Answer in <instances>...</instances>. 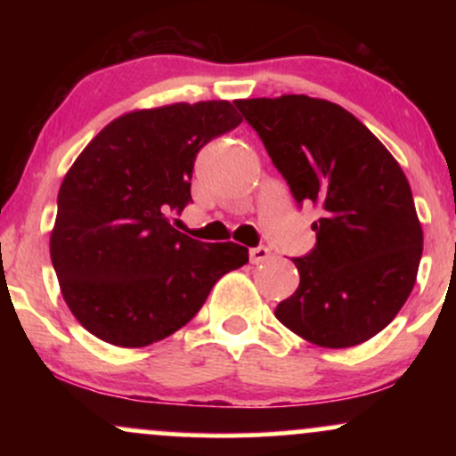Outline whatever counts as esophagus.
Instances as JSON below:
<instances>
[{
    "mask_svg": "<svg viewBox=\"0 0 456 456\" xmlns=\"http://www.w3.org/2000/svg\"><path fill=\"white\" fill-rule=\"evenodd\" d=\"M268 257H270V248H265V246L250 248V264H264Z\"/></svg>",
    "mask_w": 456,
    "mask_h": 456,
    "instance_id": "34e87169",
    "label": "esophagus"
}]
</instances>
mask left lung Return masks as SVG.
Wrapping results in <instances>:
<instances>
[{"mask_svg":"<svg viewBox=\"0 0 456 456\" xmlns=\"http://www.w3.org/2000/svg\"><path fill=\"white\" fill-rule=\"evenodd\" d=\"M235 107L264 141L297 206L315 203V248L294 257L296 294L274 315L319 347L381 332L416 282L422 227L399 162L352 113L322 98H248Z\"/></svg>","mask_w":456,"mask_h":456,"instance_id":"8db88e82","label":"left lung"}]
</instances>
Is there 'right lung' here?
I'll list each match as a JSON object with an SVG mask.
<instances>
[{"label": "right lung", "mask_w": 456, "mask_h": 456, "mask_svg": "<svg viewBox=\"0 0 456 456\" xmlns=\"http://www.w3.org/2000/svg\"><path fill=\"white\" fill-rule=\"evenodd\" d=\"M242 122L232 102H177L113 119L70 167L57 195L51 261L87 332L145 347L186 326L248 248L199 242L169 214L191 199L199 150Z\"/></svg>", "instance_id": "add662e5"}]
</instances>
